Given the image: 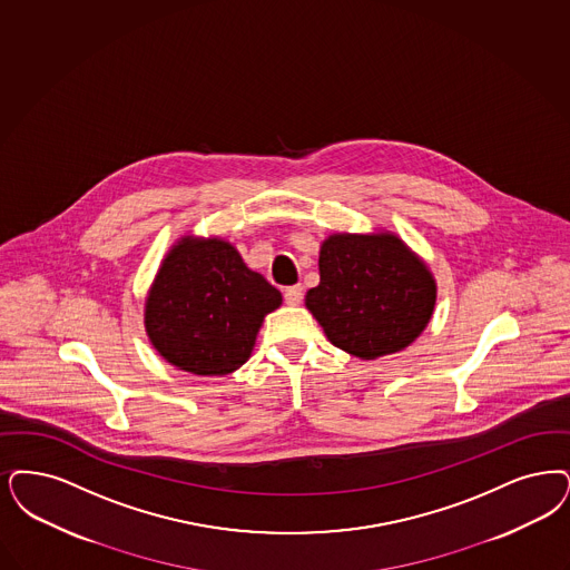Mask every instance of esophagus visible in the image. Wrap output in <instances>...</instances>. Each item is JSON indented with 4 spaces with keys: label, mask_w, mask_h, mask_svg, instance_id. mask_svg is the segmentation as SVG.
<instances>
[{
    "label": "esophagus",
    "mask_w": 570,
    "mask_h": 570,
    "mask_svg": "<svg viewBox=\"0 0 570 570\" xmlns=\"http://www.w3.org/2000/svg\"><path fill=\"white\" fill-rule=\"evenodd\" d=\"M284 301H286L288 305H298V303L303 301V286H301V284L288 286V288L284 291Z\"/></svg>",
    "instance_id": "34e87169"
}]
</instances>
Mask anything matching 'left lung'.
Listing matches in <instances>:
<instances>
[{
    "label": "left lung",
    "instance_id": "obj_1",
    "mask_svg": "<svg viewBox=\"0 0 570 570\" xmlns=\"http://www.w3.org/2000/svg\"><path fill=\"white\" fill-rule=\"evenodd\" d=\"M305 296L328 342L363 361L407 347L433 316V275L390 233L331 235Z\"/></svg>",
    "mask_w": 570,
    "mask_h": 570
}]
</instances>
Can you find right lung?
Masks as SVG:
<instances>
[{
    "label": "right lung",
    "instance_id": "1",
    "mask_svg": "<svg viewBox=\"0 0 570 570\" xmlns=\"http://www.w3.org/2000/svg\"><path fill=\"white\" fill-rule=\"evenodd\" d=\"M282 295L227 242L184 237L163 261L146 301L160 356L195 375H227L250 358L263 318Z\"/></svg>",
    "mask_w": 570,
    "mask_h": 570
}]
</instances>
